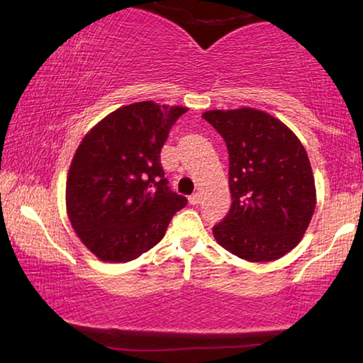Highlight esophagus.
<instances>
[{"label": "esophagus", "instance_id": "obj_1", "mask_svg": "<svg viewBox=\"0 0 363 363\" xmlns=\"http://www.w3.org/2000/svg\"><path fill=\"white\" fill-rule=\"evenodd\" d=\"M188 201H189V204H191V206H198L199 202H201V194L199 193H194V194L189 196Z\"/></svg>", "mask_w": 363, "mask_h": 363}]
</instances>
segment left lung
<instances>
[{
	"mask_svg": "<svg viewBox=\"0 0 363 363\" xmlns=\"http://www.w3.org/2000/svg\"><path fill=\"white\" fill-rule=\"evenodd\" d=\"M228 146L231 208L213 226L217 242L247 262L295 249L315 208V186L300 140L271 114L239 108L202 114Z\"/></svg>",
	"mask_w": 363,
	"mask_h": 363,
	"instance_id": "left-lung-1",
	"label": "left lung"
}]
</instances>
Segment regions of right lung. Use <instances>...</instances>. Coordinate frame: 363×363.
I'll return each mask as SVG.
<instances>
[{
  "instance_id": "obj_1",
  "label": "right lung",
  "mask_w": 363,
  "mask_h": 363,
  "mask_svg": "<svg viewBox=\"0 0 363 363\" xmlns=\"http://www.w3.org/2000/svg\"><path fill=\"white\" fill-rule=\"evenodd\" d=\"M186 111L138 101L108 114L82 138L67 178L73 230L101 262L125 263L164 238L188 204L169 186L161 150Z\"/></svg>"
}]
</instances>
